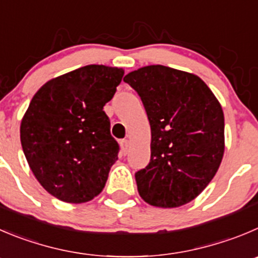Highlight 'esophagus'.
I'll list each match as a JSON object with an SVG mask.
<instances>
[{"mask_svg": "<svg viewBox=\"0 0 258 258\" xmlns=\"http://www.w3.org/2000/svg\"><path fill=\"white\" fill-rule=\"evenodd\" d=\"M120 147H121L122 153L126 154L127 149H129V141H127V139H122V141H120Z\"/></svg>", "mask_w": 258, "mask_h": 258, "instance_id": "34e87169", "label": "esophagus"}]
</instances>
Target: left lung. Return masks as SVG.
I'll use <instances>...</instances> for the list:
<instances>
[{"instance_id":"left-lung-1","label":"left lung","mask_w":258,"mask_h":258,"mask_svg":"<svg viewBox=\"0 0 258 258\" xmlns=\"http://www.w3.org/2000/svg\"><path fill=\"white\" fill-rule=\"evenodd\" d=\"M124 81L141 96L151 125V162L136 173L139 195L158 208L187 204L222 163V105L199 76L166 66H146Z\"/></svg>"}]
</instances>
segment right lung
<instances>
[{"mask_svg":"<svg viewBox=\"0 0 258 258\" xmlns=\"http://www.w3.org/2000/svg\"><path fill=\"white\" fill-rule=\"evenodd\" d=\"M124 70L90 64L44 83L20 125L24 154L34 176L54 198L81 204L105 187L119 146L104 106Z\"/></svg>","mask_w":258,"mask_h":258,"instance_id":"obj_1","label":"right lung"}]
</instances>
